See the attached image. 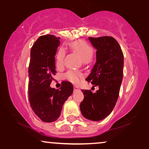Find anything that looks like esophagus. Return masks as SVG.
I'll return each mask as SVG.
<instances>
[{
	"instance_id": "esophagus-1",
	"label": "esophagus",
	"mask_w": 149,
	"mask_h": 149,
	"mask_svg": "<svg viewBox=\"0 0 149 149\" xmlns=\"http://www.w3.org/2000/svg\"><path fill=\"white\" fill-rule=\"evenodd\" d=\"M74 91H79V90H80L79 87L78 86H75L74 87Z\"/></svg>"
}]
</instances>
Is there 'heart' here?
<instances>
[{
  "label": "heart",
  "mask_w": 149,
  "mask_h": 149,
  "mask_svg": "<svg viewBox=\"0 0 149 149\" xmlns=\"http://www.w3.org/2000/svg\"><path fill=\"white\" fill-rule=\"evenodd\" d=\"M70 48L77 52L81 56L82 60L85 62L90 60L93 54V49L88 43L84 40H76L69 44ZM65 50L63 48H60L56 54V65L61 66L63 63L65 58ZM81 74L77 71L70 70L65 74V77L70 81L77 83L79 81Z\"/></svg>",
  "instance_id": "obj_1"
}]
</instances>
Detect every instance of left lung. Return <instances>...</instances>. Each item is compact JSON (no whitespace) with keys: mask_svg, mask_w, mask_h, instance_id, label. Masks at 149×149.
Here are the masks:
<instances>
[{"mask_svg":"<svg viewBox=\"0 0 149 149\" xmlns=\"http://www.w3.org/2000/svg\"><path fill=\"white\" fill-rule=\"evenodd\" d=\"M88 39L96 49V62L86 80L98 86L99 89L95 93L82 89L84 99L80 104V111L86 119L99 121L111 113L117 103L123 76L124 58L114 38Z\"/></svg>","mask_w":149,"mask_h":149,"instance_id":"1","label":"left lung"}]
</instances>
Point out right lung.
Listing matches in <instances>:
<instances>
[{
    "label": "right lung",
    "mask_w": 149,
    "mask_h": 149,
    "mask_svg": "<svg viewBox=\"0 0 149 149\" xmlns=\"http://www.w3.org/2000/svg\"><path fill=\"white\" fill-rule=\"evenodd\" d=\"M60 38L47 34L40 36L30 51L28 68L30 104L42 121L54 122L60 117L63 103L73 93L70 82L64 81L60 89L49 86L56 74L55 56Z\"/></svg>",
    "instance_id": "add662e5"
}]
</instances>
